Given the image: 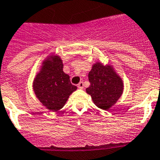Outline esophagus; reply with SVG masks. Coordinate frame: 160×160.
<instances>
[{
	"instance_id": "esophagus-1",
	"label": "esophagus",
	"mask_w": 160,
	"mask_h": 160,
	"mask_svg": "<svg viewBox=\"0 0 160 160\" xmlns=\"http://www.w3.org/2000/svg\"><path fill=\"white\" fill-rule=\"evenodd\" d=\"M77 87H78L80 89H83V88H84V83H83V82H80V83L77 84Z\"/></svg>"
}]
</instances>
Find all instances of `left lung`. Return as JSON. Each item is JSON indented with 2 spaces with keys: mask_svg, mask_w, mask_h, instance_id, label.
<instances>
[{
  "mask_svg": "<svg viewBox=\"0 0 160 160\" xmlns=\"http://www.w3.org/2000/svg\"><path fill=\"white\" fill-rule=\"evenodd\" d=\"M90 86L86 88L98 108L109 110L123 93L124 84L112 65L97 62L88 73Z\"/></svg>",
  "mask_w": 160,
  "mask_h": 160,
  "instance_id": "1",
  "label": "left lung"
}]
</instances>
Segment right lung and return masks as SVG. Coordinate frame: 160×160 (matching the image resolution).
<instances>
[{
    "instance_id": "add662e5",
    "label": "right lung",
    "mask_w": 160,
    "mask_h": 160,
    "mask_svg": "<svg viewBox=\"0 0 160 160\" xmlns=\"http://www.w3.org/2000/svg\"><path fill=\"white\" fill-rule=\"evenodd\" d=\"M63 61L57 55L47 56L37 73L33 89L42 105L52 112L64 106L69 96L77 89L71 84L70 76L63 71Z\"/></svg>"
}]
</instances>
